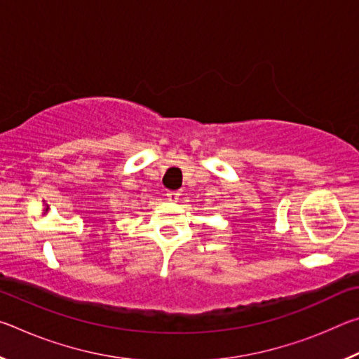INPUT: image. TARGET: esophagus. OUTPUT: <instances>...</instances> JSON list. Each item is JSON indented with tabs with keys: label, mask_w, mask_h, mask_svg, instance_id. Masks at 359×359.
<instances>
[{
	"label": "esophagus",
	"mask_w": 359,
	"mask_h": 359,
	"mask_svg": "<svg viewBox=\"0 0 359 359\" xmlns=\"http://www.w3.org/2000/svg\"><path fill=\"white\" fill-rule=\"evenodd\" d=\"M179 198H180V191H168V193H166V199H168V201L175 203Z\"/></svg>",
	"instance_id": "obj_1"
}]
</instances>
